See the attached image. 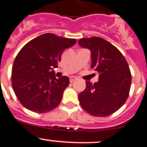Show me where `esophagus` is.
I'll return each instance as SVG.
<instances>
[{
    "instance_id": "obj_1",
    "label": "esophagus",
    "mask_w": 147,
    "mask_h": 147,
    "mask_svg": "<svg viewBox=\"0 0 147 147\" xmlns=\"http://www.w3.org/2000/svg\"><path fill=\"white\" fill-rule=\"evenodd\" d=\"M76 79V77H74V76H72V77L70 78V82H73L74 81H75Z\"/></svg>"
}]
</instances>
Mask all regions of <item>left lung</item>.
<instances>
[{
  "instance_id": "obj_1",
  "label": "left lung",
  "mask_w": 147,
  "mask_h": 147,
  "mask_svg": "<svg viewBox=\"0 0 147 147\" xmlns=\"http://www.w3.org/2000/svg\"><path fill=\"white\" fill-rule=\"evenodd\" d=\"M78 44L91 52V68L99 74L98 82L86 81L79 95L81 106L95 117H107L117 111L128 98L131 74L117 48L102 38H81Z\"/></svg>"
}]
</instances>
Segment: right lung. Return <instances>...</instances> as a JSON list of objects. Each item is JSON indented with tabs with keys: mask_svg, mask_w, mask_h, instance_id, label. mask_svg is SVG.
Wrapping results in <instances>:
<instances>
[{
	"mask_svg": "<svg viewBox=\"0 0 147 147\" xmlns=\"http://www.w3.org/2000/svg\"><path fill=\"white\" fill-rule=\"evenodd\" d=\"M76 43L74 38L45 33L22 48L12 67L11 83L22 106L42 114L60 104L69 79L65 76L56 79L53 69L57 68L63 51Z\"/></svg>",
	"mask_w": 147,
	"mask_h": 147,
	"instance_id": "right-lung-1",
	"label": "right lung"
}]
</instances>
